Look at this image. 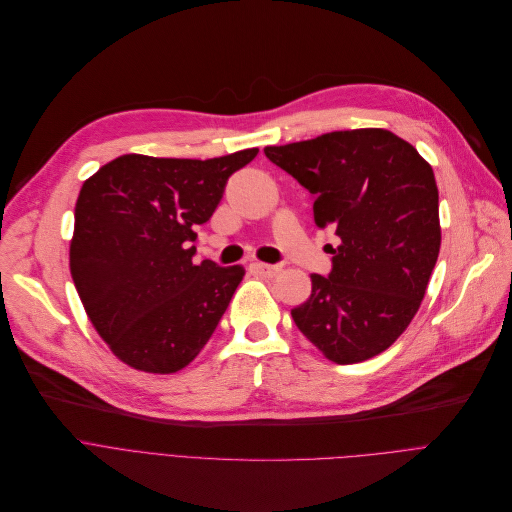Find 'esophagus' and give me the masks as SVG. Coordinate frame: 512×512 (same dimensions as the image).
Instances as JSON below:
<instances>
[{
  "mask_svg": "<svg viewBox=\"0 0 512 512\" xmlns=\"http://www.w3.org/2000/svg\"><path fill=\"white\" fill-rule=\"evenodd\" d=\"M254 266V270L258 275H262V277H266V279H273V277H277L279 273H281V266H277V264H266V262H254L252 264Z\"/></svg>",
  "mask_w": 512,
  "mask_h": 512,
  "instance_id": "1",
  "label": "esophagus"
}]
</instances>
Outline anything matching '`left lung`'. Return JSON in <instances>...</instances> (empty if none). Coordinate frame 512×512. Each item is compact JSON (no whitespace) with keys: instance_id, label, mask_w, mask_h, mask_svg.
<instances>
[{"instance_id":"obj_1","label":"left lung","mask_w":512,"mask_h":512,"mask_svg":"<svg viewBox=\"0 0 512 512\" xmlns=\"http://www.w3.org/2000/svg\"><path fill=\"white\" fill-rule=\"evenodd\" d=\"M264 155L314 196L333 227V270L291 316L326 359L357 364L386 351L426 295L440 252L438 188L415 146L382 128L330 132Z\"/></svg>"}]
</instances>
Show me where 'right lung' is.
<instances>
[{"label": "right lung", "mask_w": 512, "mask_h": 512, "mask_svg": "<svg viewBox=\"0 0 512 512\" xmlns=\"http://www.w3.org/2000/svg\"><path fill=\"white\" fill-rule=\"evenodd\" d=\"M256 155H122L82 184L70 273L88 320L126 366L179 372L215 333L246 270L194 264V227L213 217L229 175Z\"/></svg>", "instance_id": "add662e5"}]
</instances>
